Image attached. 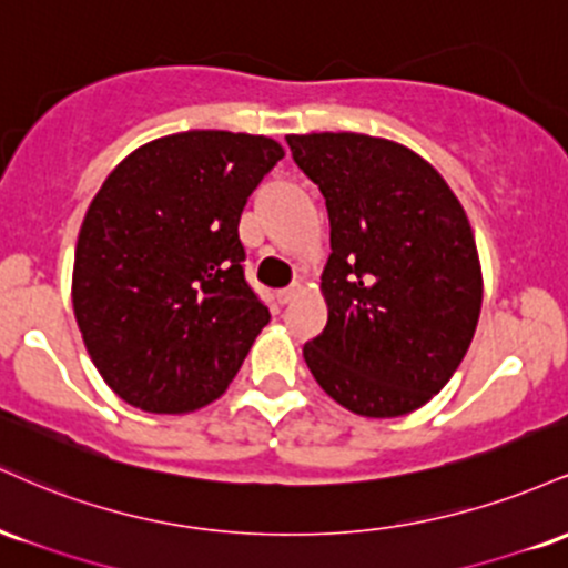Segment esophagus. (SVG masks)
<instances>
[{"label": "esophagus", "instance_id": "1", "mask_svg": "<svg viewBox=\"0 0 568 568\" xmlns=\"http://www.w3.org/2000/svg\"><path fill=\"white\" fill-rule=\"evenodd\" d=\"M302 293H304V285L302 283H293L291 288H285V291L277 293V302L280 304H291L293 298H298V296H302Z\"/></svg>", "mask_w": 568, "mask_h": 568}]
</instances>
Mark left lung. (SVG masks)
<instances>
[{
    "label": "left lung",
    "mask_w": 568,
    "mask_h": 568,
    "mask_svg": "<svg viewBox=\"0 0 568 568\" xmlns=\"http://www.w3.org/2000/svg\"><path fill=\"white\" fill-rule=\"evenodd\" d=\"M288 146L331 221L328 323L304 344L306 366L352 414H410L446 387L480 317L484 272L465 207L397 141L306 133Z\"/></svg>",
    "instance_id": "obj_1"
}]
</instances>
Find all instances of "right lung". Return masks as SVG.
Segmentation results:
<instances>
[{
  "label": "right lung",
  "instance_id": "right-lung-1",
  "mask_svg": "<svg viewBox=\"0 0 568 568\" xmlns=\"http://www.w3.org/2000/svg\"><path fill=\"white\" fill-rule=\"evenodd\" d=\"M285 152L266 135L186 130L133 149L80 226L71 304L122 400L192 414L230 387L270 323L243 275L237 224Z\"/></svg>",
  "mask_w": 568,
  "mask_h": 568
}]
</instances>
